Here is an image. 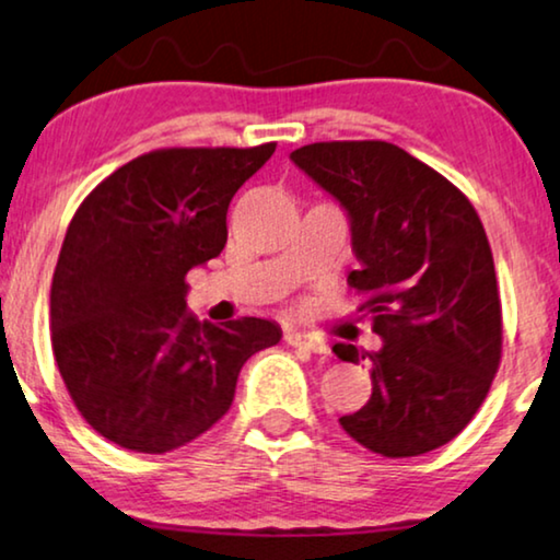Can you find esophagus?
Listing matches in <instances>:
<instances>
[{
  "label": "esophagus",
  "mask_w": 560,
  "mask_h": 560,
  "mask_svg": "<svg viewBox=\"0 0 560 560\" xmlns=\"http://www.w3.org/2000/svg\"><path fill=\"white\" fill-rule=\"evenodd\" d=\"M285 341L290 343V347H295V349L311 351V354H328V343H326L324 339H318V336L290 331V334L285 336Z\"/></svg>",
  "instance_id": "34e87169"
}]
</instances>
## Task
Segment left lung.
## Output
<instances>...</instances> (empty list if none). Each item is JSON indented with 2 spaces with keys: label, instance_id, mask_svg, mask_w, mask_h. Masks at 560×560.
<instances>
[{
  "label": "left lung",
  "instance_id": "left-lung-1",
  "mask_svg": "<svg viewBox=\"0 0 560 560\" xmlns=\"http://www.w3.org/2000/svg\"><path fill=\"white\" fill-rule=\"evenodd\" d=\"M290 160L349 217L380 351L334 343L372 362V397L339 423L389 458L420 456L469 425L502 357V305L485 226L462 190L382 140L313 142Z\"/></svg>",
  "mask_w": 560,
  "mask_h": 560
}]
</instances>
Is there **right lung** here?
Wrapping results in <instances>:
<instances>
[{"mask_svg":"<svg viewBox=\"0 0 560 560\" xmlns=\"http://www.w3.org/2000/svg\"><path fill=\"white\" fill-rule=\"evenodd\" d=\"M259 148H171L121 165L68 224L50 288V341L83 420L137 454L180 448L226 416L236 377L282 339L278 324L224 326L186 311V275L219 257Z\"/></svg>","mask_w":560,"mask_h":560,"instance_id":"right-lung-1","label":"right lung"}]
</instances>
